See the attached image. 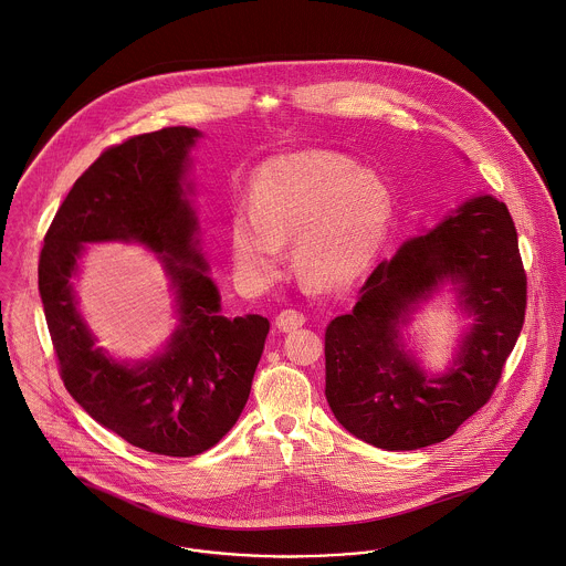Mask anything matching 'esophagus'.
Returning <instances> with one entry per match:
<instances>
[{
    "label": "esophagus",
    "mask_w": 566,
    "mask_h": 566,
    "mask_svg": "<svg viewBox=\"0 0 566 566\" xmlns=\"http://www.w3.org/2000/svg\"><path fill=\"white\" fill-rule=\"evenodd\" d=\"M307 322V315L298 308H283L279 315H276V326L279 331L283 333H290V331H296L301 328L303 324Z\"/></svg>",
    "instance_id": "1"
}]
</instances>
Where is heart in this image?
<instances>
[{"label":"heart","mask_w":566,"mask_h":566,"mask_svg":"<svg viewBox=\"0 0 566 566\" xmlns=\"http://www.w3.org/2000/svg\"><path fill=\"white\" fill-rule=\"evenodd\" d=\"M391 218L382 177L331 151L283 155L259 170L253 209L231 220L238 268L258 283L279 276L283 242L296 238V265L319 290L355 281L376 255Z\"/></svg>","instance_id":"b5f03b06"}]
</instances>
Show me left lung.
<instances>
[{
  "label": "left lung",
  "instance_id": "obj_1",
  "mask_svg": "<svg viewBox=\"0 0 566 566\" xmlns=\"http://www.w3.org/2000/svg\"><path fill=\"white\" fill-rule=\"evenodd\" d=\"M446 277L476 315L450 375L428 379L397 339V324ZM527 305V276L506 203L475 197L400 247L360 287L359 303L326 328V400L357 439L382 450L446 441L493 396Z\"/></svg>",
  "mask_w": 566,
  "mask_h": 566
}]
</instances>
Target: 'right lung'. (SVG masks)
<instances>
[{
    "label": "right lung",
    "mask_w": 566,
    "mask_h": 566,
    "mask_svg": "<svg viewBox=\"0 0 566 566\" xmlns=\"http://www.w3.org/2000/svg\"><path fill=\"white\" fill-rule=\"evenodd\" d=\"M192 127H164L103 151L53 216L39 259V292L64 387L127 443L188 459L213 448L247 407L268 317L220 315V296L197 251V218L184 199ZM154 248L178 287L180 328L169 350L136 368L107 360L74 308L70 276L86 241Z\"/></svg>",
    "instance_id": "obj_1"
}]
</instances>
